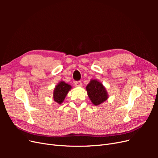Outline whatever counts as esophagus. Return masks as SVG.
<instances>
[{
    "instance_id": "obj_1",
    "label": "esophagus",
    "mask_w": 158,
    "mask_h": 158,
    "mask_svg": "<svg viewBox=\"0 0 158 158\" xmlns=\"http://www.w3.org/2000/svg\"><path fill=\"white\" fill-rule=\"evenodd\" d=\"M74 83H75V85L76 87L82 86V82H81V81H76Z\"/></svg>"
}]
</instances>
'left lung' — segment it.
<instances>
[{"mask_svg": "<svg viewBox=\"0 0 158 158\" xmlns=\"http://www.w3.org/2000/svg\"><path fill=\"white\" fill-rule=\"evenodd\" d=\"M88 97L95 106H99L108 98L106 88L96 80H92L86 86Z\"/></svg>", "mask_w": 158, "mask_h": 158, "instance_id": "8db88e82", "label": "left lung"}]
</instances>
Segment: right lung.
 I'll return each instance as SVG.
<instances>
[{"instance_id": "right-lung-1", "label": "right lung", "mask_w": 158, "mask_h": 158, "mask_svg": "<svg viewBox=\"0 0 158 158\" xmlns=\"http://www.w3.org/2000/svg\"><path fill=\"white\" fill-rule=\"evenodd\" d=\"M71 89V85L65 83L64 82H60L56 85L53 92V98L55 102L59 104L63 103L65 97L67 95L69 91Z\"/></svg>"}]
</instances>
